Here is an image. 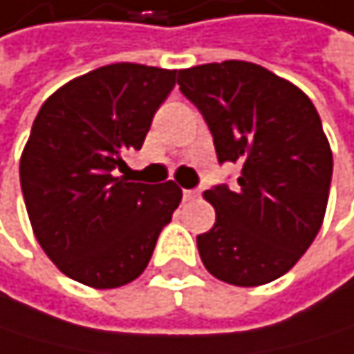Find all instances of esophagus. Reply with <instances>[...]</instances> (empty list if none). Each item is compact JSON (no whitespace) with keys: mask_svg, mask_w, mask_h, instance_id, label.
<instances>
[{"mask_svg":"<svg viewBox=\"0 0 354 354\" xmlns=\"http://www.w3.org/2000/svg\"><path fill=\"white\" fill-rule=\"evenodd\" d=\"M198 196H201V187H194V190H183L185 201H192V198H198Z\"/></svg>","mask_w":354,"mask_h":354,"instance_id":"obj_1","label":"esophagus"}]
</instances>
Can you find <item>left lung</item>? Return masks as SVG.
<instances>
[{"label":"left lung","mask_w":354,"mask_h":354,"mask_svg":"<svg viewBox=\"0 0 354 354\" xmlns=\"http://www.w3.org/2000/svg\"><path fill=\"white\" fill-rule=\"evenodd\" d=\"M177 83L207 121L218 162L237 185L205 192L216 224L196 237L205 269L235 286L278 280L312 245L325 218L333 156L310 97L250 62L179 70Z\"/></svg>","instance_id":"8db88e82"}]
</instances>
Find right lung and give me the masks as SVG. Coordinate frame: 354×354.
Returning a JSON list of instances; mask_svg holds the SVG:
<instances>
[{
    "label": "right lung",
    "instance_id": "add662e5",
    "mask_svg": "<svg viewBox=\"0 0 354 354\" xmlns=\"http://www.w3.org/2000/svg\"><path fill=\"white\" fill-rule=\"evenodd\" d=\"M177 70L111 64L42 104L21 156V190L46 257L68 278L117 288L145 271L181 203L173 183H134L117 169L142 147Z\"/></svg>",
    "mask_w": 354,
    "mask_h": 354
}]
</instances>
